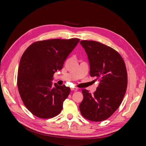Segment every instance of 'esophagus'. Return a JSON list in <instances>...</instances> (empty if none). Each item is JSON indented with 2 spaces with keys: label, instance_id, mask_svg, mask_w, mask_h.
Wrapping results in <instances>:
<instances>
[{
  "label": "esophagus",
  "instance_id": "esophagus-1",
  "mask_svg": "<svg viewBox=\"0 0 146 146\" xmlns=\"http://www.w3.org/2000/svg\"><path fill=\"white\" fill-rule=\"evenodd\" d=\"M71 91H76V90H77V89H76V88H71Z\"/></svg>",
  "mask_w": 146,
  "mask_h": 146
}]
</instances>
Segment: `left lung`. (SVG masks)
I'll use <instances>...</instances> for the list:
<instances>
[{
  "mask_svg": "<svg viewBox=\"0 0 146 146\" xmlns=\"http://www.w3.org/2000/svg\"><path fill=\"white\" fill-rule=\"evenodd\" d=\"M88 55L90 76L99 81L93 94L82 89L79 108L86 119L100 122L110 118L122 103L127 86V74L123 58L114 49L97 41L82 40Z\"/></svg>",
  "mask_w": 146,
  "mask_h": 146,
  "instance_id": "obj_1",
  "label": "left lung"
}]
</instances>
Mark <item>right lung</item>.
I'll use <instances>...</instances> for the list:
<instances>
[{
	"mask_svg": "<svg viewBox=\"0 0 146 146\" xmlns=\"http://www.w3.org/2000/svg\"><path fill=\"white\" fill-rule=\"evenodd\" d=\"M78 38L51 39L35 42L24 51L19 63L17 86L24 104L41 118L56 117L70 93L65 85H52L53 76L60 70Z\"/></svg>",
	"mask_w": 146,
	"mask_h": 146,
	"instance_id": "right-lung-1",
	"label": "right lung"
}]
</instances>
